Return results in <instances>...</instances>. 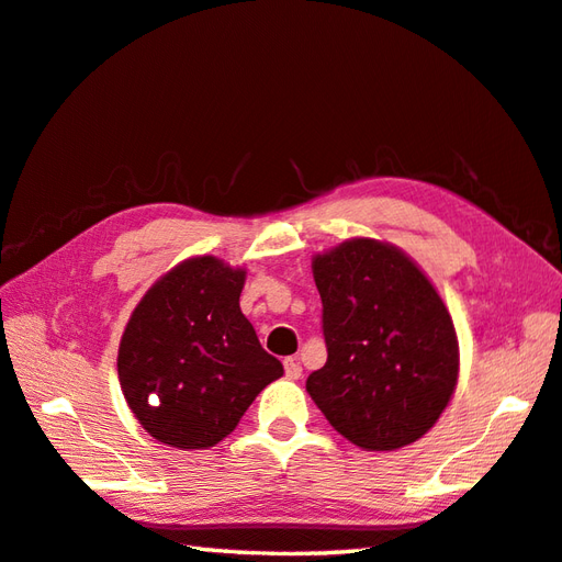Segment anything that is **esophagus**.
Instances as JSON below:
<instances>
[{
    "label": "esophagus",
    "instance_id": "34e87169",
    "mask_svg": "<svg viewBox=\"0 0 562 562\" xmlns=\"http://www.w3.org/2000/svg\"><path fill=\"white\" fill-rule=\"evenodd\" d=\"M283 369H285V378H291V381H297V378L303 375V366H301V359H297V357L285 359Z\"/></svg>",
    "mask_w": 562,
    "mask_h": 562
}]
</instances>
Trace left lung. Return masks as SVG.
I'll use <instances>...</instances> for the list:
<instances>
[{
  "label": "left lung",
  "instance_id": "8db88e82",
  "mask_svg": "<svg viewBox=\"0 0 562 562\" xmlns=\"http://www.w3.org/2000/svg\"><path fill=\"white\" fill-rule=\"evenodd\" d=\"M327 361L307 393L341 437L369 451L417 441L458 378L451 315L403 251L349 239L313 261Z\"/></svg>",
  "mask_w": 562,
  "mask_h": 562
}]
</instances>
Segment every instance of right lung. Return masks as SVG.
Returning a JSON list of instances; mask_svg holds the SVG:
<instances>
[{
    "label": "right lung",
    "mask_w": 562,
    "mask_h": 562,
    "mask_svg": "<svg viewBox=\"0 0 562 562\" xmlns=\"http://www.w3.org/2000/svg\"><path fill=\"white\" fill-rule=\"evenodd\" d=\"M243 285V269L196 257L159 279L133 311L119 347V381L157 441L215 446L283 375L239 311Z\"/></svg>",
    "instance_id": "obj_1"
}]
</instances>
